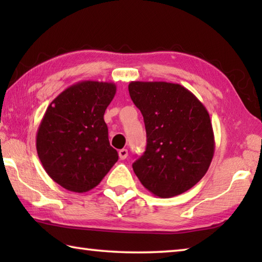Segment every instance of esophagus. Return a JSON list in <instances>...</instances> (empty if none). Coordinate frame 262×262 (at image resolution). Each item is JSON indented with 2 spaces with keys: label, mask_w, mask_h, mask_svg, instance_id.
I'll return each instance as SVG.
<instances>
[{
  "label": "esophagus",
  "mask_w": 262,
  "mask_h": 262,
  "mask_svg": "<svg viewBox=\"0 0 262 262\" xmlns=\"http://www.w3.org/2000/svg\"><path fill=\"white\" fill-rule=\"evenodd\" d=\"M128 156V150L127 149H121L119 150V157H120V159H126Z\"/></svg>",
  "instance_id": "34e87169"
}]
</instances>
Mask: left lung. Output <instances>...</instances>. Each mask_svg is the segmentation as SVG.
Returning a JSON list of instances; mask_svg holds the SVG:
<instances>
[{"label":"left lung","mask_w":262,"mask_h":262,"mask_svg":"<svg viewBox=\"0 0 262 262\" xmlns=\"http://www.w3.org/2000/svg\"><path fill=\"white\" fill-rule=\"evenodd\" d=\"M128 90L147 132V148L133 170L156 196L185 193L202 179L214 156L209 113L180 84L130 82Z\"/></svg>","instance_id":"8db88e82"}]
</instances>
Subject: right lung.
<instances>
[{
    "mask_svg": "<svg viewBox=\"0 0 262 262\" xmlns=\"http://www.w3.org/2000/svg\"><path fill=\"white\" fill-rule=\"evenodd\" d=\"M114 83L82 81L48 106L37 132V152L47 174L70 192L95 188L118 161L104 113Z\"/></svg>",
    "mask_w": 262,
    "mask_h": 262,
    "instance_id": "add662e5",
    "label": "right lung"
}]
</instances>
